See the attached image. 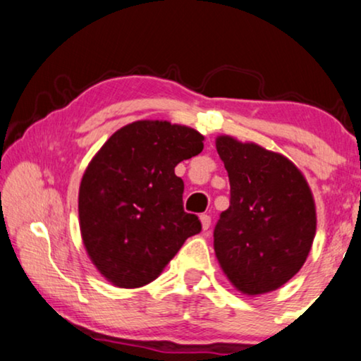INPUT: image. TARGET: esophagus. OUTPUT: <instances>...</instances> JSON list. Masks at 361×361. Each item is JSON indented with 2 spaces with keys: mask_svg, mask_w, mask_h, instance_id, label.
I'll use <instances>...</instances> for the list:
<instances>
[{
  "mask_svg": "<svg viewBox=\"0 0 361 361\" xmlns=\"http://www.w3.org/2000/svg\"><path fill=\"white\" fill-rule=\"evenodd\" d=\"M200 223H202L203 229H208V228H210V224H212V218L208 215H200Z\"/></svg>",
  "mask_w": 361,
  "mask_h": 361,
  "instance_id": "esophagus-1",
  "label": "esophagus"
}]
</instances>
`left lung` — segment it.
<instances>
[{
    "label": "left lung",
    "instance_id": "1",
    "mask_svg": "<svg viewBox=\"0 0 361 361\" xmlns=\"http://www.w3.org/2000/svg\"><path fill=\"white\" fill-rule=\"evenodd\" d=\"M216 151L231 185L215 226L219 267L243 295L270 293L293 279L316 236V203L302 172L286 156L229 135Z\"/></svg>",
    "mask_w": 361,
    "mask_h": 361
}]
</instances>
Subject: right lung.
Listing matches in <instances>:
<instances>
[{"label": "right lung", "instance_id": "right-lung-1", "mask_svg": "<svg viewBox=\"0 0 361 361\" xmlns=\"http://www.w3.org/2000/svg\"><path fill=\"white\" fill-rule=\"evenodd\" d=\"M203 135L166 120L117 130L82 174L78 213L82 244L104 279L140 288L158 279L202 224L184 212L176 166L203 149Z\"/></svg>", "mask_w": 361, "mask_h": 361}]
</instances>
